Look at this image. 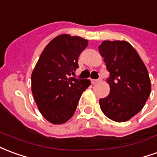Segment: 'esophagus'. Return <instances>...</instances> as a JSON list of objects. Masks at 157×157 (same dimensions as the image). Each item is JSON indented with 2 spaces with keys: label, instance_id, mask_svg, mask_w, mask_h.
Masks as SVG:
<instances>
[{
  "label": "esophagus",
  "instance_id": "obj_1",
  "mask_svg": "<svg viewBox=\"0 0 157 157\" xmlns=\"http://www.w3.org/2000/svg\"><path fill=\"white\" fill-rule=\"evenodd\" d=\"M91 82L93 84H96L98 82H101V79H98V80H91Z\"/></svg>",
  "mask_w": 157,
  "mask_h": 157
}]
</instances>
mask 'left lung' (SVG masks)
Wrapping results in <instances>:
<instances>
[{"instance_id":"8db88e82","label":"left lung","mask_w":157,"mask_h":157,"mask_svg":"<svg viewBox=\"0 0 157 157\" xmlns=\"http://www.w3.org/2000/svg\"><path fill=\"white\" fill-rule=\"evenodd\" d=\"M109 72V94L99 99L106 117L117 122L130 120L143 109L151 94L148 71L139 53L126 40H105L98 47Z\"/></svg>"}]
</instances>
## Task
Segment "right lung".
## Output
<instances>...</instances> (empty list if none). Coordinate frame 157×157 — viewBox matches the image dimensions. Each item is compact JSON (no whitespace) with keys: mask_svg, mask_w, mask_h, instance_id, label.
Instances as JSON below:
<instances>
[{"mask_svg":"<svg viewBox=\"0 0 157 157\" xmlns=\"http://www.w3.org/2000/svg\"><path fill=\"white\" fill-rule=\"evenodd\" d=\"M88 40L60 35L41 52L31 75V90L37 107L46 120L62 124L74 115L82 93L91 85L87 79H76L78 58Z\"/></svg>","mask_w":157,"mask_h":157,"instance_id":"add662e5","label":"right lung"}]
</instances>
